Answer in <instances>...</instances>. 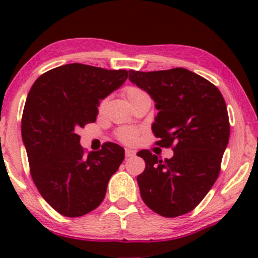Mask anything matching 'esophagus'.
<instances>
[{"instance_id": "esophagus-1", "label": "esophagus", "mask_w": 258, "mask_h": 258, "mask_svg": "<svg viewBox=\"0 0 258 258\" xmlns=\"http://www.w3.org/2000/svg\"><path fill=\"white\" fill-rule=\"evenodd\" d=\"M125 155H126V158H131V156L136 155V152H135V150H132V149H126L125 150Z\"/></svg>"}]
</instances>
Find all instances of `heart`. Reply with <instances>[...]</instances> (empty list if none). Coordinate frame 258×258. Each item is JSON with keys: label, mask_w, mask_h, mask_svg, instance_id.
<instances>
[{"label": "heart", "mask_w": 258, "mask_h": 258, "mask_svg": "<svg viewBox=\"0 0 258 258\" xmlns=\"http://www.w3.org/2000/svg\"><path fill=\"white\" fill-rule=\"evenodd\" d=\"M141 94H146L143 91L139 90L137 87H128L126 90V96L127 98L131 100L132 98H135V97L137 96H141ZM106 104H108V100L104 99L100 102L99 104V111H103L105 109ZM120 139L122 142H125V143H133V142L136 141V138H137V132L135 131V130H122V131L120 132Z\"/></svg>", "instance_id": "1"}]
</instances>
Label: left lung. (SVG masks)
I'll return each instance as SVG.
<instances>
[{
  "label": "left lung",
  "instance_id": "left-lung-1",
  "mask_svg": "<svg viewBox=\"0 0 258 258\" xmlns=\"http://www.w3.org/2000/svg\"><path fill=\"white\" fill-rule=\"evenodd\" d=\"M130 81L155 102L152 130L160 147H173L171 159L149 150L137 155L146 170L137 177L144 204L164 217L188 214L217 179L229 141L226 102L215 85L193 72L174 68L160 72L130 70Z\"/></svg>",
  "mask_w": 258,
  "mask_h": 258
}]
</instances>
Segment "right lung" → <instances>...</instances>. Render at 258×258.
Returning a JSON list of instances; mask_svg holds the SVG:
<instances>
[{
  "label": "right lung",
  "mask_w": 258,
  "mask_h": 258,
  "mask_svg": "<svg viewBox=\"0 0 258 258\" xmlns=\"http://www.w3.org/2000/svg\"><path fill=\"white\" fill-rule=\"evenodd\" d=\"M126 79V70L65 64L41 75L29 92L22 137L31 177L60 215L79 217L98 207L125 159V149L115 143L86 155L78 132L96 121L100 100Z\"/></svg>",
  "instance_id": "obj_1"
}]
</instances>
